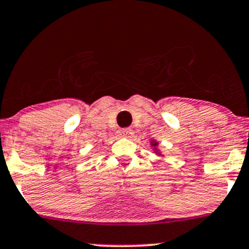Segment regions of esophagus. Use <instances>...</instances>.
<instances>
[{"label": "esophagus", "instance_id": "34e87169", "mask_svg": "<svg viewBox=\"0 0 249 249\" xmlns=\"http://www.w3.org/2000/svg\"><path fill=\"white\" fill-rule=\"evenodd\" d=\"M118 134H119V136H121V137L130 138L132 135H134V131H132V129H130V128H122V129H119Z\"/></svg>", "mask_w": 249, "mask_h": 249}]
</instances>
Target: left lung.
<instances>
[{
    "instance_id": "left-lung-1",
    "label": "left lung",
    "mask_w": 249,
    "mask_h": 249,
    "mask_svg": "<svg viewBox=\"0 0 249 249\" xmlns=\"http://www.w3.org/2000/svg\"><path fill=\"white\" fill-rule=\"evenodd\" d=\"M158 145H159V143L156 140H152L151 141V146L153 147V151L154 153L157 154V156H161V152L159 151V148H158Z\"/></svg>"
}]
</instances>
